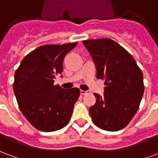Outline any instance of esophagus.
Listing matches in <instances>:
<instances>
[{"label": "esophagus", "instance_id": "esophagus-1", "mask_svg": "<svg viewBox=\"0 0 158 158\" xmlns=\"http://www.w3.org/2000/svg\"><path fill=\"white\" fill-rule=\"evenodd\" d=\"M80 94H82V95H85V94H89V92L88 91H85V90H82V89H81V90H80Z\"/></svg>", "mask_w": 158, "mask_h": 158}]
</instances>
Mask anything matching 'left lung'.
<instances>
[{
    "instance_id": "8db88e82",
    "label": "left lung",
    "mask_w": 158,
    "mask_h": 158,
    "mask_svg": "<svg viewBox=\"0 0 158 158\" xmlns=\"http://www.w3.org/2000/svg\"><path fill=\"white\" fill-rule=\"evenodd\" d=\"M97 69L104 79V96L94 94L96 102L89 115L100 129H123L137 112L144 93L143 75L131 54L110 38L84 40Z\"/></svg>"
}]
</instances>
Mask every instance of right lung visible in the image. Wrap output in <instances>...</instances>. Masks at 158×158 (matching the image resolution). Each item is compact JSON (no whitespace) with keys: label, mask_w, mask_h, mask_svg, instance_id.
I'll return each instance as SVG.
<instances>
[{"label":"right lung","mask_w":158,"mask_h":158,"mask_svg":"<svg viewBox=\"0 0 158 158\" xmlns=\"http://www.w3.org/2000/svg\"><path fill=\"white\" fill-rule=\"evenodd\" d=\"M77 43L38 47L23 58L15 72L13 90L20 110L41 131H58L69 122L80 90L64 89L54 85V79L63 71L65 55Z\"/></svg>","instance_id":"right-lung-1"}]
</instances>
